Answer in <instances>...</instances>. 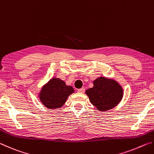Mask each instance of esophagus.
Returning a JSON list of instances; mask_svg holds the SVG:
<instances>
[{"label": "esophagus", "mask_w": 154, "mask_h": 154, "mask_svg": "<svg viewBox=\"0 0 154 154\" xmlns=\"http://www.w3.org/2000/svg\"><path fill=\"white\" fill-rule=\"evenodd\" d=\"M77 92L79 93H84L85 92V88H80V89H79L77 90Z\"/></svg>", "instance_id": "34e87169"}]
</instances>
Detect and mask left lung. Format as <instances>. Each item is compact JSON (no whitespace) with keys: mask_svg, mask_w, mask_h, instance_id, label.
Here are the masks:
<instances>
[{"mask_svg":"<svg viewBox=\"0 0 154 154\" xmlns=\"http://www.w3.org/2000/svg\"><path fill=\"white\" fill-rule=\"evenodd\" d=\"M93 84V88L87 90L85 94L98 110H110L122 100L123 89L116 81L100 77L94 81Z\"/></svg>","mask_w":154,"mask_h":154,"instance_id":"left-lung-1","label":"left lung"}]
</instances>
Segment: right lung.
I'll return each instance as SVG.
<instances>
[{
	"label": "right lung",
	"instance_id": "obj_1",
	"mask_svg": "<svg viewBox=\"0 0 154 154\" xmlns=\"http://www.w3.org/2000/svg\"><path fill=\"white\" fill-rule=\"evenodd\" d=\"M74 92L72 86H68L64 81L54 77L43 85L38 96L45 107L56 109L63 106L69 96Z\"/></svg>",
	"mask_w": 154,
	"mask_h": 154
}]
</instances>
